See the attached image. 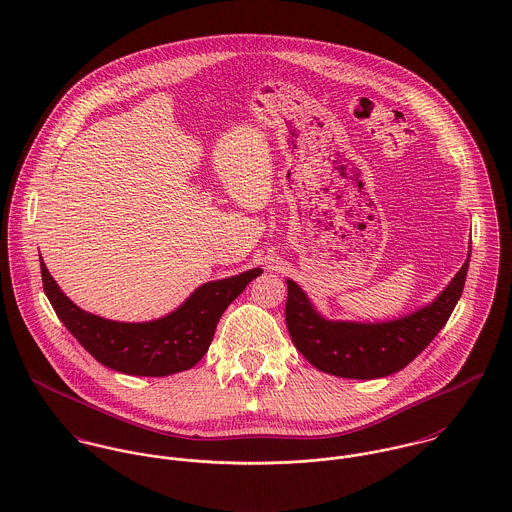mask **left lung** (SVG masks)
Segmentation results:
<instances>
[{"instance_id": "obj_1", "label": "left lung", "mask_w": 512, "mask_h": 512, "mask_svg": "<svg viewBox=\"0 0 512 512\" xmlns=\"http://www.w3.org/2000/svg\"><path fill=\"white\" fill-rule=\"evenodd\" d=\"M465 264L428 305L390 321L361 323L323 317L293 280L288 284L286 325L295 349L321 372L372 380L410 365L441 331L455 309L467 278Z\"/></svg>"}]
</instances>
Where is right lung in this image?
Wrapping results in <instances>:
<instances>
[{"label":"right lung","mask_w":512,"mask_h":512,"mask_svg":"<svg viewBox=\"0 0 512 512\" xmlns=\"http://www.w3.org/2000/svg\"><path fill=\"white\" fill-rule=\"evenodd\" d=\"M39 262L45 295L74 339L100 365L132 376H169L197 365L209 351L224 309L262 274V268H252L207 282L159 319L124 323L80 309L53 280L41 254Z\"/></svg>","instance_id":"right-lung-1"}]
</instances>
